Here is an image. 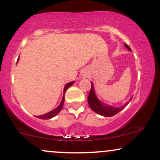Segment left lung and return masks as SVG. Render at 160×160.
I'll list each match as a JSON object with an SVG mask.
<instances>
[{
    "mask_svg": "<svg viewBox=\"0 0 160 160\" xmlns=\"http://www.w3.org/2000/svg\"><path fill=\"white\" fill-rule=\"evenodd\" d=\"M125 47L127 48L129 51H132V49H130V47L125 43ZM92 86L90 92H89V94L88 95V103H89V107L93 111H95V113H98V114L104 116V117H113L117 113H118L119 112L122 111V109H124L126 106L128 105V104L129 103V102H127L123 106H121V107H113L111 105H107V104H104L102 103L101 101H99L98 98L96 97L95 91H94V86H93L92 82H91ZM131 98L130 101L132 100Z\"/></svg>",
    "mask_w": 160,
    "mask_h": 160,
    "instance_id": "8db88e82",
    "label": "left lung"
}]
</instances>
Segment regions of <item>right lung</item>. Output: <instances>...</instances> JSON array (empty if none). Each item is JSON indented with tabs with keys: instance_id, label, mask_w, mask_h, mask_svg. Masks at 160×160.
I'll return each mask as SVG.
<instances>
[{
	"instance_id": "1",
	"label": "right lung",
	"mask_w": 160,
	"mask_h": 160,
	"mask_svg": "<svg viewBox=\"0 0 160 160\" xmlns=\"http://www.w3.org/2000/svg\"><path fill=\"white\" fill-rule=\"evenodd\" d=\"M18 61H19V58H18L17 62H18ZM73 83H74V81L70 82L65 85V88H64L63 98H62L61 103H60V104L58 106V107H57L56 108H55V109L52 110V111L48 112L47 113H45V114L40 115V116H36V117H38V118H39V119H42V120H49V119L52 118L53 117H55V116H56L57 114H58V113L61 111V110L62 109V107H63L64 102H65V94L66 91H67V89H68L70 86L73 85Z\"/></svg>"
}]
</instances>
